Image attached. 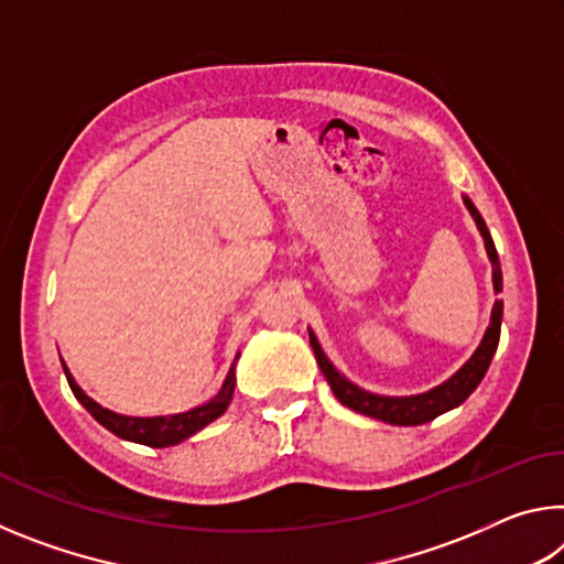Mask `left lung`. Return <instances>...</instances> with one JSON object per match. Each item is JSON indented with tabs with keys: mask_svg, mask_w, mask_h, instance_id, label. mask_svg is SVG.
I'll return each mask as SVG.
<instances>
[{
	"mask_svg": "<svg viewBox=\"0 0 564 564\" xmlns=\"http://www.w3.org/2000/svg\"><path fill=\"white\" fill-rule=\"evenodd\" d=\"M465 206H467V212L473 214L475 224H477V228H480V234L485 238V248H488V256L492 263L495 293H500L502 291V271H500L498 251H495V243L488 234V226H485L482 216L477 214V208L473 206L470 198H465ZM500 323H502V301H495L490 326H488V330H485V338L480 346H477V350L473 352V358L467 360L451 380H445L443 386L433 388L431 393L413 395V398H383V395L366 393V390H360L352 383H348V380L330 366V360L326 358V352L321 350L316 336H313V333H308V336H311V348H313V352H316V360L323 370V376H326V380L333 388V393H336V398L343 405L356 410V413L370 415L376 420H386V423H393V425H423V423H427V420H435L437 415H443V413H447V410L460 405L463 400L470 395L477 386H480V380L485 378V373H488L495 350H498Z\"/></svg>",
	"mask_w": 564,
	"mask_h": 564,
	"instance_id": "obj_1",
	"label": "left lung"
}]
</instances>
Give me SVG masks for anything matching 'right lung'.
Instances as JSON below:
<instances>
[{
    "mask_svg": "<svg viewBox=\"0 0 564 564\" xmlns=\"http://www.w3.org/2000/svg\"><path fill=\"white\" fill-rule=\"evenodd\" d=\"M64 376H66V380H69L74 398L89 410L91 417L97 420V423H101L113 435L123 437V441L141 443L149 447L176 445L202 431V427H206L208 423H214L216 417H221L226 413V408L234 398V386H236L234 368H231V373H228V378L224 380V388L218 390V395L214 400H208V403L202 408H194V410H188V413H178V415H166V417H127V415L111 413V410L101 408L99 403H94V400L74 383V378L69 370H66V366H64Z\"/></svg>",
    "mask_w": 564,
    "mask_h": 564,
    "instance_id": "1",
    "label": "right lung"
}]
</instances>
